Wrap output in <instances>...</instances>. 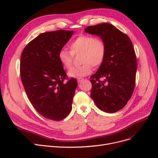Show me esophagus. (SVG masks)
Listing matches in <instances>:
<instances>
[{"mask_svg": "<svg viewBox=\"0 0 158 158\" xmlns=\"http://www.w3.org/2000/svg\"><path fill=\"white\" fill-rule=\"evenodd\" d=\"M84 80V79L83 78H78L77 79V81H78V82H82V81Z\"/></svg>", "mask_w": 158, "mask_h": 158, "instance_id": "esophagus-1", "label": "esophagus"}]
</instances>
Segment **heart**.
<instances>
[{
  "instance_id": "b5f03b06",
  "label": "heart",
  "mask_w": 158,
  "mask_h": 158,
  "mask_svg": "<svg viewBox=\"0 0 158 158\" xmlns=\"http://www.w3.org/2000/svg\"><path fill=\"white\" fill-rule=\"evenodd\" d=\"M70 52L62 49L58 54V59L65 69H70L73 63V55L81 52V66L72 68L69 76L73 78L83 77L89 74L92 66L101 65L105 59L106 46L102 40L96 39L92 35H82L71 43L69 45Z\"/></svg>"
}]
</instances>
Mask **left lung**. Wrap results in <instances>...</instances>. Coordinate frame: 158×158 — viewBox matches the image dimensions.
I'll return each mask as SVG.
<instances>
[{"label":"left lung","instance_id":"left-lung-1","mask_svg":"<svg viewBox=\"0 0 158 158\" xmlns=\"http://www.w3.org/2000/svg\"><path fill=\"white\" fill-rule=\"evenodd\" d=\"M84 31L99 36L106 46L103 63L91 76V98L102 111L117 112L126 106L135 86L137 62L132 44L126 34L109 23L88 26Z\"/></svg>","mask_w":158,"mask_h":158}]
</instances>
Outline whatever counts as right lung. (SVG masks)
Returning a JSON list of instances; mask_svg holds the SVG:
<instances>
[{
  "mask_svg": "<svg viewBox=\"0 0 158 158\" xmlns=\"http://www.w3.org/2000/svg\"><path fill=\"white\" fill-rule=\"evenodd\" d=\"M64 30L43 33L23 49L20 76L27 98L41 115L60 121L70 113L75 90V78L64 82L66 74L58 54L73 35Z\"/></svg>",
  "mask_w": 158,
  "mask_h": 158,
  "instance_id": "right-lung-1",
  "label": "right lung"
}]
</instances>
